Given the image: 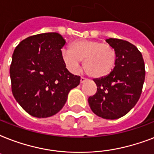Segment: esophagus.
<instances>
[{
	"label": "esophagus",
	"instance_id": "obj_1",
	"mask_svg": "<svg viewBox=\"0 0 154 154\" xmlns=\"http://www.w3.org/2000/svg\"><path fill=\"white\" fill-rule=\"evenodd\" d=\"M86 81H87L86 78H85V77H81V81H80V82H81V84H82V83H84V82H86Z\"/></svg>",
	"mask_w": 154,
	"mask_h": 154
}]
</instances>
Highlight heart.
Here are the masks:
<instances>
[{
	"instance_id": "obj_1",
	"label": "heart",
	"mask_w": 154,
	"mask_h": 154,
	"mask_svg": "<svg viewBox=\"0 0 154 154\" xmlns=\"http://www.w3.org/2000/svg\"><path fill=\"white\" fill-rule=\"evenodd\" d=\"M65 65L77 71L84 61V69L90 77L101 78L112 72L116 64V53L109 44L100 41L80 40L71 43L70 49L61 51Z\"/></svg>"
}]
</instances>
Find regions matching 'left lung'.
Returning <instances> with one entry per match:
<instances>
[{
    "instance_id": "left-lung-1",
    "label": "left lung",
    "mask_w": 154,
    "mask_h": 154,
    "mask_svg": "<svg viewBox=\"0 0 154 154\" xmlns=\"http://www.w3.org/2000/svg\"><path fill=\"white\" fill-rule=\"evenodd\" d=\"M106 42L116 53L109 74L94 79L97 89L88 99L92 111L105 119H117L128 113L141 97L146 69L141 52L129 42L109 38Z\"/></svg>"
}]
</instances>
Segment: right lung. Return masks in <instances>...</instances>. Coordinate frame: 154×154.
I'll return each mask as SVG.
<instances>
[{
	"mask_svg": "<svg viewBox=\"0 0 154 154\" xmlns=\"http://www.w3.org/2000/svg\"><path fill=\"white\" fill-rule=\"evenodd\" d=\"M65 40L57 32L31 36L19 43L10 65L12 92L16 101L35 117L58 112L69 92L81 77L70 73L61 58Z\"/></svg>",
	"mask_w": 154,
	"mask_h": 154,
	"instance_id": "add662e5",
	"label": "right lung"
}]
</instances>
